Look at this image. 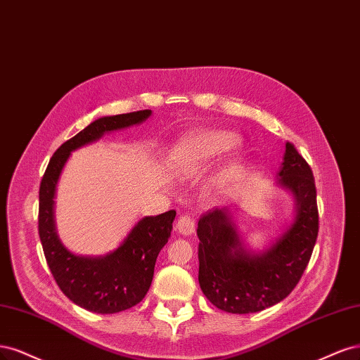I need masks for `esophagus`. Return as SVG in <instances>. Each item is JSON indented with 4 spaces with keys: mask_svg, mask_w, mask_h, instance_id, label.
Here are the masks:
<instances>
[{
    "mask_svg": "<svg viewBox=\"0 0 360 360\" xmlns=\"http://www.w3.org/2000/svg\"><path fill=\"white\" fill-rule=\"evenodd\" d=\"M194 229H195V219L191 215L185 214V215L179 217L178 223H176L178 233H181L184 236H188V235L194 233Z\"/></svg>",
    "mask_w": 360,
    "mask_h": 360,
    "instance_id": "obj_1",
    "label": "esophagus"
}]
</instances>
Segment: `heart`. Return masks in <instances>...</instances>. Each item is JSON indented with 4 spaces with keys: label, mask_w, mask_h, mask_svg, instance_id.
<instances>
[{
    "label": "heart",
    "mask_w": 360,
    "mask_h": 360,
    "mask_svg": "<svg viewBox=\"0 0 360 360\" xmlns=\"http://www.w3.org/2000/svg\"><path fill=\"white\" fill-rule=\"evenodd\" d=\"M240 143V139L227 130H202L187 136L175 153V166L182 173H197L212 166ZM240 169L238 161H231L227 172L233 175Z\"/></svg>",
    "instance_id": "1"
}]
</instances>
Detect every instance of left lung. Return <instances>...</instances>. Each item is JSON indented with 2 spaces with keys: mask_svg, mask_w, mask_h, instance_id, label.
Wrapping results in <instances>:
<instances>
[{
  "mask_svg": "<svg viewBox=\"0 0 360 360\" xmlns=\"http://www.w3.org/2000/svg\"><path fill=\"white\" fill-rule=\"evenodd\" d=\"M275 185L292 194L295 211L263 250H251L242 238L230 206L217 207L197 224L200 288L212 305L231 314H250L281 302L299 283L316 245L314 176L290 142Z\"/></svg>",
  "mask_w": 360,
  "mask_h": 360,
  "instance_id": "8db88e82",
  "label": "left lung"
}]
</instances>
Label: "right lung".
Segmentation results:
<instances>
[{
    "label": "right lung",
    "mask_w": 360,
    "mask_h": 360,
    "mask_svg": "<svg viewBox=\"0 0 360 360\" xmlns=\"http://www.w3.org/2000/svg\"><path fill=\"white\" fill-rule=\"evenodd\" d=\"M150 115V110H139L92 121L55 150L40 184L39 235L46 262L63 293L76 305L97 314L129 309L145 297L153 283L158 252L170 238L176 211L139 219L118 248L104 256H79L58 236L56 185L73 150L96 143L108 133L142 124Z\"/></svg>",
    "instance_id": "right-lung-1"
}]
</instances>
